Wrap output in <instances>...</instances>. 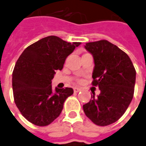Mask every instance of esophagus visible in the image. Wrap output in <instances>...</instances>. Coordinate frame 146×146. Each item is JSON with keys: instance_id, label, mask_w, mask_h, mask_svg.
I'll return each mask as SVG.
<instances>
[{"instance_id": "34e87169", "label": "esophagus", "mask_w": 146, "mask_h": 146, "mask_svg": "<svg viewBox=\"0 0 146 146\" xmlns=\"http://www.w3.org/2000/svg\"><path fill=\"white\" fill-rule=\"evenodd\" d=\"M82 89L80 88H78V87H75L74 88V92L75 93H79L80 91H81Z\"/></svg>"}]
</instances>
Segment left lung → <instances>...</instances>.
<instances>
[{
	"label": "left lung",
	"mask_w": 146,
	"mask_h": 146,
	"mask_svg": "<svg viewBox=\"0 0 146 146\" xmlns=\"http://www.w3.org/2000/svg\"><path fill=\"white\" fill-rule=\"evenodd\" d=\"M93 55V85L100 94L91 96L83 106L85 115L98 126H106L119 119L132 102L136 83V70L128 55L106 40L86 44Z\"/></svg>",
	"instance_id": "left-lung-1"
}]
</instances>
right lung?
Wrapping results in <instances>:
<instances>
[{"mask_svg":"<svg viewBox=\"0 0 146 146\" xmlns=\"http://www.w3.org/2000/svg\"><path fill=\"white\" fill-rule=\"evenodd\" d=\"M80 44L49 36L31 44L20 55L12 75L14 102L31 123L47 126L58 117L71 88L52 89L56 70L63 68L65 60Z\"/></svg>","mask_w":146,"mask_h":146,"instance_id":"obj_1","label":"right lung"}]
</instances>
